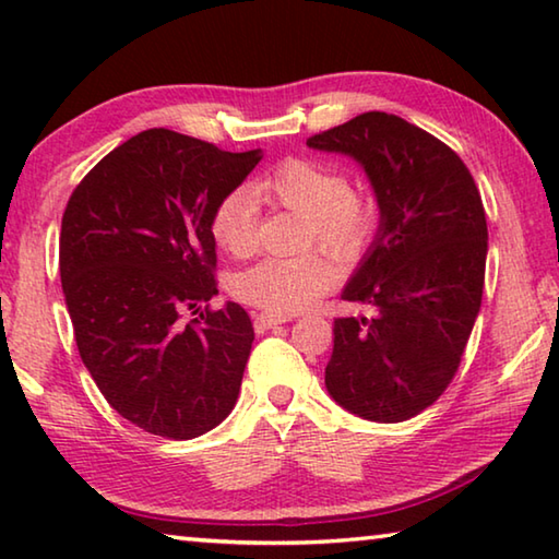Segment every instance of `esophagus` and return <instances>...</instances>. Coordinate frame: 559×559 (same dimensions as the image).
<instances>
[{
	"label": "esophagus",
	"mask_w": 559,
	"mask_h": 559,
	"mask_svg": "<svg viewBox=\"0 0 559 559\" xmlns=\"http://www.w3.org/2000/svg\"><path fill=\"white\" fill-rule=\"evenodd\" d=\"M290 316H276V313H259L257 320H253V328H257V333H266V330L283 325V323H290Z\"/></svg>",
	"instance_id": "34e87169"
}]
</instances>
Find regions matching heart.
I'll list each match as a JSON object with an SVG mask.
<instances>
[{
	"label": "heart",
	"mask_w": 559,
	"mask_h": 559,
	"mask_svg": "<svg viewBox=\"0 0 559 559\" xmlns=\"http://www.w3.org/2000/svg\"><path fill=\"white\" fill-rule=\"evenodd\" d=\"M296 212L300 246L320 243L337 253L362 249L374 229V206L365 194L349 189L337 167L318 159L288 157L263 175L251 189L239 187L214 204L210 229L214 241L231 257L257 251L261 204ZM335 281V271L316 251L298 257L263 259L234 278L236 298L271 313H296L308 308Z\"/></svg>",
	"instance_id": "heart-1"
}]
</instances>
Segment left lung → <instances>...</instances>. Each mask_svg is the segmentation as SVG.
I'll return each instance as SVG.
<instances>
[{
    "instance_id": "1",
    "label": "left lung",
    "mask_w": 559,
    "mask_h": 559,
    "mask_svg": "<svg viewBox=\"0 0 559 559\" xmlns=\"http://www.w3.org/2000/svg\"><path fill=\"white\" fill-rule=\"evenodd\" d=\"M308 147L357 159L380 204V229L343 290L372 313L335 320L325 386L362 419H412L447 392L480 310V192L449 145L392 112H362Z\"/></svg>"
}]
</instances>
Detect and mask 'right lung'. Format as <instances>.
Masks as SVG:
<instances>
[{
  "label": "right lung",
  "instance_id": "obj_1",
  "mask_svg": "<svg viewBox=\"0 0 559 559\" xmlns=\"http://www.w3.org/2000/svg\"><path fill=\"white\" fill-rule=\"evenodd\" d=\"M261 157L143 130L66 204L59 269L81 359L112 409L155 437H202L239 396L253 325L239 302L206 306L216 296L210 219Z\"/></svg>",
  "mask_w": 559,
  "mask_h": 559
}]
</instances>
